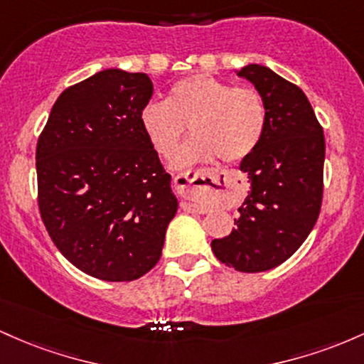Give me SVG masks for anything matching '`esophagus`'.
Segmentation results:
<instances>
[{
	"label": "esophagus",
	"mask_w": 364,
	"mask_h": 364,
	"mask_svg": "<svg viewBox=\"0 0 364 364\" xmlns=\"http://www.w3.org/2000/svg\"><path fill=\"white\" fill-rule=\"evenodd\" d=\"M213 175H215V171L210 168L187 170V171H183V173H178L177 177L173 178L175 189H177V193L183 196V198L194 199L196 196L201 194L203 181L211 178ZM189 208H193V210H196V211H203L196 203H189Z\"/></svg>",
	"instance_id": "34e87169"
}]
</instances>
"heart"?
Wrapping results in <instances>:
<instances>
[{
    "instance_id": "1",
    "label": "heart",
    "mask_w": 364,
    "mask_h": 364,
    "mask_svg": "<svg viewBox=\"0 0 364 364\" xmlns=\"http://www.w3.org/2000/svg\"><path fill=\"white\" fill-rule=\"evenodd\" d=\"M267 120V105L255 87H235L208 73L175 82L166 103L149 101L139 115L142 132L163 158L175 153L187 127L194 134L175 154V166L215 156L227 163L244 160L258 148Z\"/></svg>"
}]
</instances>
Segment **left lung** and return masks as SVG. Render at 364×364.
<instances>
[{"label": "left lung", "mask_w": 364, "mask_h": 364, "mask_svg": "<svg viewBox=\"0 0 364 364\" xmlns=\"http://www.w3.org/2000/svg\"><path fill=\"white\" fill-rule=\"evenodd\" d=\"M237 75L255 84L267 105V130L240 161L251 193L230 235L211 242L213 255L237 272H267L287 261L313 230L323 198L325 137L306 94L263 65Z\"/></svg>", "instance_id": "left-lung-1"}]
</instances>
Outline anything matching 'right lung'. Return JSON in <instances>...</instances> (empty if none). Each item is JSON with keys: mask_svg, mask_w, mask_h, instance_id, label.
<instances>
[{"mask_svg": "<svg viewBox=\"0 0 364 364\" xmlns=\"http://www.w3.org/2000/svg\"><path fill=\"white\" fill-rule=\"evenodd\" d=\"M151 96L146 73L97 72L60 94L39 136L41 218L61 255L94 279L148 273L177 213L171 177L139 122Z\"/></svg>", "mask_w": 364, "mask_h": 364, "instance_id": "1", "label": "right lung"}]
</instances>
